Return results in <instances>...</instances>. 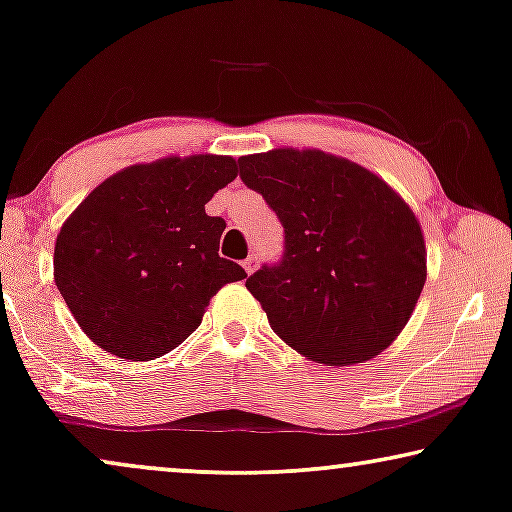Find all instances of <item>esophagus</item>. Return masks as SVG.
<instances>
[{"mask_svg":"<svg viewBox=\"0 0 512 512\" xmlns=\"http://www.w3.org/2000/svg\"><path fill=\"white\" fill-rule=\"evenodd\" d=\"M242 268L247 270V275H251V272H254V270L258 268V256H249V258H244Z\"/></svg>","mask_w":512,"mask_h":512,"instance_id":"esophagus-1","label":"esophagus"}]
</instances>
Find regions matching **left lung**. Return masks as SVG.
<instances>
[{"label":"left lung","mask_w":512,"mask_h":512,"mask_svg":"<svg viewBox=\"0 0 512 512\" xmlns=\"http://www.w3.org/2000/svg\"><path fill=\"white\" fill-rule=\"evenodd\" d=\"M240 177L284 226V256L247 279L286 345L326 366L384 352L426 282L417 216L387 181L319 149L240 158Z\"/></svg>","instance_id":"left-lung-1"}]
</instances>
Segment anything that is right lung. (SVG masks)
I'll return each mask as SVG.
<instances>
[{"label":"right lung","instance_id":"obj_1","mask_svg":"<svg viewBox=\"0 0 512 512\" xmlns=\"http://www.w3.org/2000/svg\"><path fill=\"white\" fill-rule=\"evenodd\" d=\"M235 177L230 156H167L111 174L69 214L55 240V286L97 347L158 359L200 326L221 286L247 277L219 256L226 221L205 212Z\"/></svg>","mask_w":512,"mask_h":512}]
</instances>
